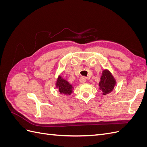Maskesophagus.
Returning a JSON list of instances; mask_svg holds the SVG:
<instances>
[{
  "mask_svg": "<svg viewBox=\"0 0 147 147\" xmlns=\"http://www.w3.org/2000/svg\"><path fill=\"white\" fill-rule=\"evenodd\" d=\"M80 83H85L86 82V79L84 77H82L80 78Z\"/></svg>",
  "mask_w": 147,
  "mask_h": 147,
  "instance_id": "1",
  "label": "esophagus"
}]
</instances>
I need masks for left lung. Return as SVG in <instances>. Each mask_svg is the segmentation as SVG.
<instances>
[{"instance_id": "8db88e82", "label": "left lung", "mask_w": 147, "mask_h": 147, "mask_svg": "<svg viewBox=\"0 0 147 147\" xmlns=\"http://www.w3.org/2000/svg\"><path fill=\"white\" fill-rule=\"evenodd\" d=\"M99 85L100 90L103 92V95L108 94L113 91L116 85V80L109 70H103Z\"/></svg>"}]
</instances>
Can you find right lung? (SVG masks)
Masks as SVG:
<instances>
[{"label":"right lung","instance_id":"1","mask_svg":"<svg viewBox=\"0 0 147 147\" xmlns=\"http://www.w3.org/2000/svg\"><path fill=\"white\" fill-rule=\"evenodd\" d=\"M56 86L57 88H58L61 94L70 95L73 92L74 87L66 80L62 78L61 76L58 77L56 83Z\"/></svg>","mask_w":147,"mask_h":147}]
</instances>
